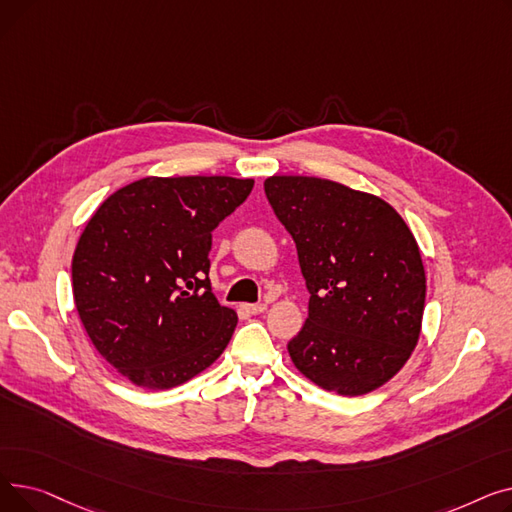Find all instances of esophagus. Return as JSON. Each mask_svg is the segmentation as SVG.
<instances>
[{"instance_id": "esophagus-1", "label": "esophagus", "mask_w": 512, "mask_h": 512, "mask_svg": "<svg viewBox=\"0 0 512 512\" xmlns=\"http://www.w3.org/2000/svg\"><path fill=\"white\" fill-rule=\"evenodd\" d=\"M242 309H245L249 315H257V313H263L267 309L265 303H255V305H242Z\"/></svg>"}]
</instances>
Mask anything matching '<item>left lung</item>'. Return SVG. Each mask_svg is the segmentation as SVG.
Returning a JSON list of instances; mask_svg holds the SVG:
<instances>
[{
	"mask_svg": "<svg viewBox=\"0 0 512 512\" xmlns=\"http://www.w3.org/2000/svg\"><path fill=\"white\" fill-rule=\"evenodd\" d=\"M297 245L309 317L288 342L305 378L361 396L402 369L419 340L425 270L417 240L380 197L313 176L263 182Z\"/></svg>",
	"mask_w": 512,
	"mask_h": 512,
	"instance_id": "8db88e82",
	"label": "left lung"
}]
</instances>
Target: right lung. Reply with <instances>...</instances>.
<instances>
[{"label": "right lung", "instance_id": "obj_1", "mask_svg": "<svg viewBox=\"0 0 512 512\" xmlns=\"http://www.w3.org/2000/svg\"><path fill=\"white\" fill-rule=\"evenodd\" d=\"M251 178H143L107 197L80 234L72 292L99 351L134 386L168 390L228 346L236 313L213 297L211 232Z\"/></svg>", "mask_w": 512, "mask_h": 512}]
</instances>
